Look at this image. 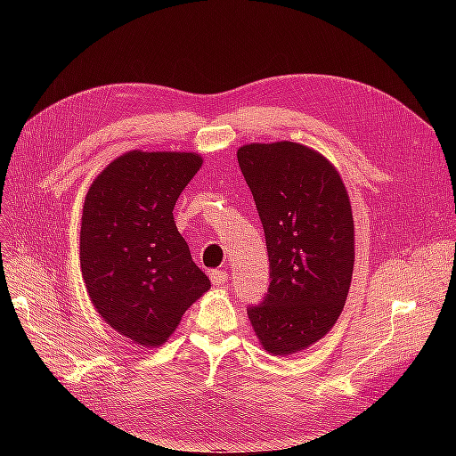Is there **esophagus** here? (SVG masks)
Here are the masks:
<instances>
[{
	"label": "esophagus",
	"mask_w": 456,
	"mask_h": 456,
	"mask_svg": "<svg viewBox=\"0 0 456 456\" xmlns=\"http://www.w3.org/2000/svg\"><path fill=\"white\" fill-rule=\"evenodd\" d=\"M209 278H211L213 285L220 287V285H226V281H228V273H226L224 270H213V272L209 273Z\"/></svg>",
	"instance_id": "esophagus-1"
}]
</instances>
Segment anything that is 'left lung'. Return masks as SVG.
<instances>
[{
  "label": "left lung",
  "instance_id": "1",
  "mask_svg": "<svg viewBox=\"0 0 456 456\" xmlns=\"http://www.w3.org/2000/svg\"><path fill=\"white\" fill-rule=\"evenodd\" d=\"M266 236L268 295L247 310L260 346L291 355L323 338L344 308L354 272V218L340 173L305 144L238 150Z\"/></svg>",
  "mask_w": 456,
  "mask_h": 456
}]
</instances>
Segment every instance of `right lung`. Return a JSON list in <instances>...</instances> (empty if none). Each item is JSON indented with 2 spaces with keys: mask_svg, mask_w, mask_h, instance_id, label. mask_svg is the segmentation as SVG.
I'll list each match as a JSON object with an SVG mask.
<instances>
[{
  "mask_svg": "<svg viewBox=\"0 0 456 456\" xmlns=\"http://www.w3.org/2000/svg\"><path fill=\"white\" fill-rule=\"evenodd\" d=\"M201 163L196 151L131 150L87 190L79 232L87 295L110 327L144 348L167 342L211 289L173 218Z\"/></svg>",
  "mask_w": 456,
  "mask_h": 456,
  "instance_id": "right-lung-1",
  "label": "right lung"
}]
</instances>
